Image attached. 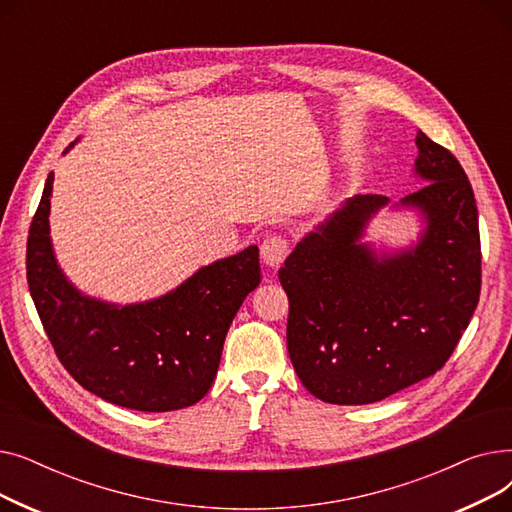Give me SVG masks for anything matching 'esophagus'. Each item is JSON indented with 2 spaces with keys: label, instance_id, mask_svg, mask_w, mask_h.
<instances>
[{
  "label": "esophagus",
  "instance_id": "obj_1",
  "mask_svg": "<svg viewBox=\"0 0 512 512\" xmlns=\"http://www.w3.org/2000/svg\"><path fill=\"white\" fill-rule=\"evenodd\" d=\"M288 253H290V242L280 234L267 236L261 242V259L265 265H270V267L282 265Z\"/></svg>",
  "mask_w": 512,
  "mask_h": 512
}]
</instances>
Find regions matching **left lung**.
Masks as SVG:
<instances>
[{
    "mask_svg": "<svg viewBox=\"0 0 512 512\" xmlns=\"http://www.w3.org/2000/svg\"><path fill=\"white\" fill-rule=\"evenodd\" d=\"M415 174L394 203L423 230L392 253L363 242L382 195L346 199L280 267L288 355L303 386L332 405H369L444 367L479 303L481 247L471 182L456 157L417 132Z\"/></svg>",
    "mask_w": 512,
    "mask_h": 512,
    "instance_id": "left-lung-1",
    "label": "left lung"
}]
</instances>
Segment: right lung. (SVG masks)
Returning <instances> with one entry per match:
<instances>
[{"label": "right lung", "mask_w": 512, "mask_h": 512, "mask_svg": "<svg viewBox=\"0 0 512 512\" xmlns=\"http://www.w3.org/2000/svg\"><path fill=\"white\" fill-rule=\"evenodd\" d=\"M51 191L53 172L29 230L26 280L66 371L118 407L166 413L195 405L215 380L236 311L261 282L259 249L213 261L157 299L105 303L80 292L58 265L49 236Z\"/></svg>", "instance_id": "1"}]
</instances>
